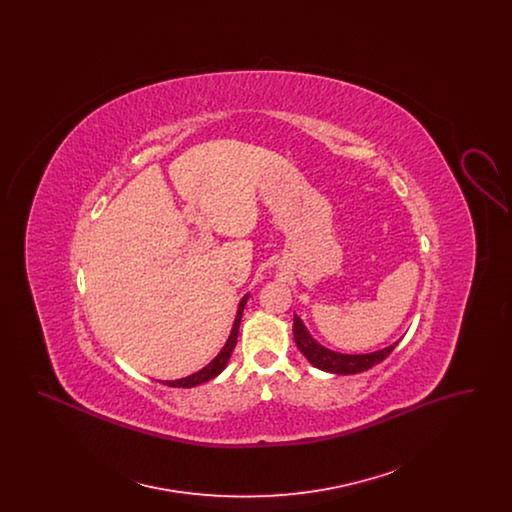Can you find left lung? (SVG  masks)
<instances>
[{
  "label": "left lung",
  "instance_id": "8db88e82",
  "mask_svg": "<svg viewBox=\"0 0 512 512\" xmlns=\"http://www.w3.org/2000/svg\"><path fill=\"white\" fill-rule=\"evenodd\" d=\"M293 340L311 365L317 366L320 370H326V372H336V374L365 372L368 368L382 363L397 345V343H393L382 351L368 353V355H341V353H334V351L318 345L317 341L307 334L303 322L297 317H293Z\"/></svg>",
  "mask_w": 512,
  "mask_h": 512
}]
</instances>
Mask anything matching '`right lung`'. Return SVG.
I'll use <instances>...</instances> for the list:
<instances>
[{
  "mask_svg": "<svg viewBox=\"0 0 512 512\" xmlns=\"http://www.w3.org/2000/svg\"><path fill=\"white\" fill-rule=\"evenodd\" d=\"M245 301H247V295H245L244 299H242V303H240V309H238V315H236V320H234V328H232V332H230V338H228L226 345L222 347V351L217 355V359L211 361L203 370H199V372H195L192 376H188V378L167 382V386H171V388H194L197 384H203V382L213 380L217 374L222 372V368L228 363V359H230V355H232V351H234V347H236V343H238V330H240V322H242ZM163 384H165V382H163Z\"/></svg>",
  "mask_w": 512,
  "mask_h": 512,
  "instance_id": "obj_1",
  "label": "right lung"
}]
</instances>
